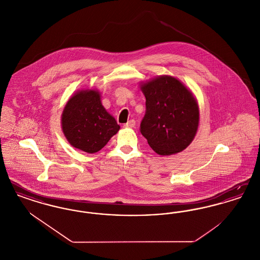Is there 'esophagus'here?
I'll return each instance as SVG.
<instances>
[{
    "label": "esophagus",
    "instance_id": "obj_1",
    "mask_svg": "<svg viewBox=\"0 0 260 260\" xmlns=\"http://www.w3.org/2000/svg\"><path fill=\"white\" fill-rule=\"evenodd\" d=\"M135 125H136L135 120H129L126 124H124V127H135Z\"/></svg>",
    "mask_w": 260,
    "mask_h": 260
}]
</instances>
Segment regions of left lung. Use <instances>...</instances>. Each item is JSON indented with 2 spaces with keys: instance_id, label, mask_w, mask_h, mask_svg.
Wrapping results in <instances>:
<instances>
[{
  "instance_id": "8db88e82",
  "label": "left lung",
  "mask_w": 260,
  "mask_h": 260,
  "mask_svg": "<svg viewBox=\"0 0 260 260\" xmlns=\"http://www.w3.org/2000/svg\"><path fill=\"white\" fill-rule=\"evenodd\" d=\"M146 112L140 133L157 154L181 152L192 142L199 125V107L192 92L171 76H161L141 85Z\"/></svg>"
}]
</instances>
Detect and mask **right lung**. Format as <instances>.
Segmentation results:
<instances>
[{"label": "right lung", "mask_w": 260, "mask_h": 260, "mask_svg": "<svg viewBox=\"0 0 260 260\" xmlns=\"http://www.w3.org/2000/svg\"><path fill=\"white\" fill-rule=\"evenodd\" d=\"M61 123L69 143L89 154L103 148L120 129L116 120L102 106L99 91L93 89L79 91L68 100Z\"/></svg>", "instance_id": "add662e5"}]
</instances>
